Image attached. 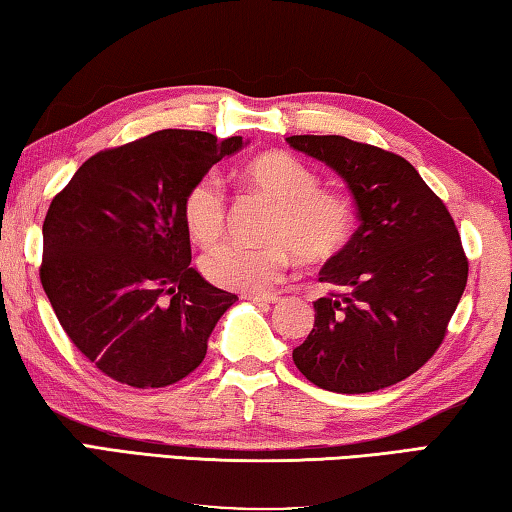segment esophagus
<instances>
[{"mask_svg":"<svg viewBox=\"0 0 512 512\" xmlns=\"http://www.w3.org/2000/svg\"><path fill=\"white\" fill-rule=\"evenodd\" d=\"M247 301H254V303H276L281 297L279 294H245Z\"/></svg>","mask_w":512,"mask_h":512,"instance_id":"esophagus-1","label":"esophagus"}]
</instances>
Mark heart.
<instances>
[{
    "label": "heart",
    "mask_w": 512,
    "mask_h": 512,
    "mask_svg": "<svg viewBox=\"0 0 512 512\" xmlns=\"http://www.w3.org/2000/svg\"><path fill=\"white\" fill-rule=\"evenodd\" d=\"M242 179L276 206L265 247L227 242L202 258L209 281L227 290L263 292L281 279L297 254L306 263L337 256L351 240L355 215L344 195L321 191L319 177L285 152L251 159ZM184 224L200 245H213L227 229V195L213 173L197 177L182 200Z\"/></svg>",
    "instance_id": "b5f03b06"
}]
</instances>
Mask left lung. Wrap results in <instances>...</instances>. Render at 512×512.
<instances>
[{
    "mask_svg": "<svg viewBox=\"0 0 512 512\" xmlns=\"http://www.w3.org/2000/svg\"><path fill=\"white\" fill-rule=\"evenodd\" d=\"M285 141L344 179L360 218L319 272L342 292L315 301V326L292 360L326 391L391 387L436 353L459 306L468 283L459 231L407 159L337 134Z\"/></svg>",
    "mask_w": 512,
    "mask_h": 512,
    "instance_id": "obj_1",
    "label": "left lung"
}]
</instances>
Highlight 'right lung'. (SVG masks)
Returning <instances> with one entry per match:
<instances>
[{"label":"right lung","mask_w":512,"mask_h":512,"mask_svg":"<svg viewBox=\"0 0 512 512\" xmlns=\"http://www.w3.org/2000/svg\"><path fill=\"white\" fill-rule=\"evenodd\" d=\"M245 146L242 137L159 130L89 157L53 197L42 288L71 342L112 380L159 389L202 364L238 297L191 267L182 200Z\"/></svg>","instance_id":"right-lung-1"}]
</instances>
